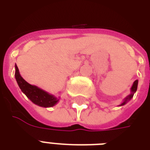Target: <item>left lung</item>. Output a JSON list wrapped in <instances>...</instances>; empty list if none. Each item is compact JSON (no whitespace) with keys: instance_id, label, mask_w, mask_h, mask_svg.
Masks as SVG:
<instances>
[{"instance_id":"obj_1","label":"left lung","mask_w":150,"mask_h":150,"mask_svg":"<svg viewBox=\"0 0 150 150\" xmlns=\"http://www.w3.org/2000/svg\"><path fill=\"white\" fill-rule=\"evenodd\" d=\"M138 80H135V82H133V85L132 86V88H131V93L128 95L127 97H125V98L124 99L123 102H122V103H121V105H119V106H123V105L126 104L129 101V100H131V99L132 98L133 96H134V94H135V93L136 91H137V87H138Z\"/></svg>"}]
</instances>
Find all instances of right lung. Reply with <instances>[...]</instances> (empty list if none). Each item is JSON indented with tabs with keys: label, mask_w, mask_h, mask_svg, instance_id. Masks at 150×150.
<instances>
[{
	"label": "right lung",
	"mask_w": 150,
	"mask_h": 150,
	"mask_svg": "<svg viewBox=\"0 0 150 150\" xmlns=\"http://www.w3.org/2000/svg\"><path fill=\"white\" fill-rule=\"evenodd\" d=\"M15 68V79L17 81L18 86L22 93L33 103L42 107H51L58 103L59 98H57L52 94L48 93L47 92L44 91L36 86H33L28 83L20 75L19 70L16 64Z\"/></svg>",
	"instance_id": "1"
}]
</instances>
